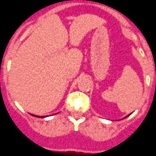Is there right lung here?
Segmentation results:
<instances>
[{
	"label": "right lung",
	"mask_w": 156,
	"mask_h": 156,
	"mask_svg": "<svg viewBox=\"0 0 156 156\" xmlns=\"http://www.w3.org/2000/svg\"><path fill=\"white\" fill-rule=\"evenodd\" d=\"M32 116H34V117H37V118H44V116H42V117H39V116H36V115H33V114H32Z\"/></svg>",
	"instance_id": "1"
}]
</instances>
